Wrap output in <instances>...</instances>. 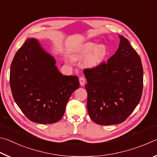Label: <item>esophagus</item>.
Returning <instances> with one entry per match:
<instances>
[{
    "mask_svg": "<svg viewBox=\"0 0 157 157\" xmlns=\"http://www.w3.org/2000/svg\"><path fill=\"white\" fill-rule=\"evenodd\" d=\"M79 84H80L81 86H84L85 84V82H86V79H85L84 77H80L79 79Z\"/></svg>",
    "mask_w": 157,
    "mask_h": 157,
    "instance_id": "obj_1",
    "label": "esophagus"
}]
</instances>
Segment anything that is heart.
<instances>
[{"label":"heart","mask_w":157,"mask_h":157,"mask_svg":"<svg viewBox=\"0 0 157 157\" xmlns=\"http://www.w3.org/2000/svg\"><path fill=\"white\" fill-rule=\"evenodd\" d=\"M108 55V49L104 44L97 45L86 42L79 48L75 52V59L86 57V64L90 68H95L104 62Z\"/></svg>","instance_id":"heart-1"}]
</instances>
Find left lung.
<instances>
[{
  "mask_svg": "<svg viewBox=\"0 0 157 157\" xmlns=\"http://www.w3.org/2000/svg\"><path fill=\"white\" fill-rule=\"evenodd\" d=\"M115 54L100 66L84 70L87 109L100 125L120 124L139 105L143 86L140 57L123 36Z\"/></svg>",
  "mask_w": 157,
  "mask_h": 157,
  "instance_id": "obj_1",
  "label": "left lung"
}]
</instances>
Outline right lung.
Masks as SVG:
<instances>
[{
    "label": "right lung",
    "mask_w": 157,
    "mask_h": 157,
    "mask_svg": "<svg viewBox=\"0 0 157 157\" xmlns=\"http://www.w3.org/2000/svg\"><path fill=\"white\" fill-rule=\"evenodd\" d=\"M10 83L15 102L29 120L51 124L62 118L71 94L79 87L75 75H63L55 60L35 39H28L14 55Z\"/></svg>",
    "instance_id": "1"
}]
</instances>
